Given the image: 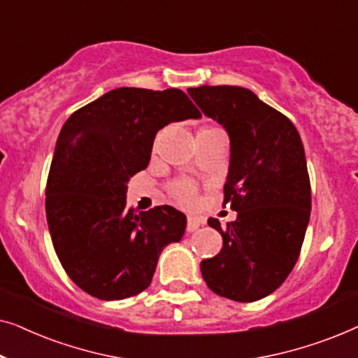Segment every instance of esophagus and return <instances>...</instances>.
<instances>
[{
    "label": "esophagus",
    "instance_id": "esophagus-1",
    "mask_svg": "<svg viewBox=\"0 0 358 358\" xmlns=\"http://www.w3.org/2000/svg\"><path fill=\"white\" fill-rule=\"evenodd\" d=\"M200 227H202V222L197 217H189L187 218V231L192 233L195 231V229H199Z\"/></svg>",
    "mask_w": 358,
    "mask_h": 358
}]
</instances>
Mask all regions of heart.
Returning a JSON list of instances; mask_svg holds the SVG:
<instances>
[{
    "label": "heart",
    "instance_id": "obj_1",
    "mask_svg": "<svg viewBox=\"0 0 358 358\" xmlns=\"http://www.w3.org/2000/svg\"><path fill=\"white\" fill-rule=\"evenodd\" d=\"M220 129L218 127H213V125H202L197 131L199 134H208V131H218ZM195 185L192 182H189V180H178V182H174L171 185V194H173V197L178 200L179 203L185 205V207H190L195 202Z\"/></svg>",
    "mask_w": 358,
    "mask_h": 358
}]
</instances>
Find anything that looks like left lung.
Here are the masks:
<instances>
[{
    "label": "left lung",
    "mask_w": 358,
    "mask_h": 358,
    "mask_svg": "<svg viewBox=\"0 0 358 358\" xmlns=\"http://www.w3.org/2000/svg\"><path fill=\"white\" fill-rule=\"evenodd\" d=\"M205 115L231 141L223 207L238 217L208 224L223 248L200 264L203 280L220 296L249 303L271 295L300 256L311 213V184L300 134L282 112L239 86L189 87Z\"/></svg>",
    "instance_id": "8db88e82"
}]
</instances>
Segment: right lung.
<instances>
[{
    "label": "right lung",
    "mask_w": 358,
    "mask_h": 358,
    "mask_svg": "<svg viewBox=\"0 0 358 358\" xmlns=\"http://www.w3.org/2000/svg\"><path fill=\"white\" fill-rule=\"evenodd\" d=\"M197 117L180 90L117 87L62 127L45 189L48 231L68 277L91 296L138 295L164 246L184 236L179 210L127 207V182L148 166L158 130Z\"/></svg>",
    "instance_id": "obj_1"
}]
</instances>
